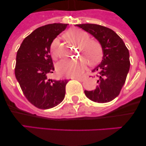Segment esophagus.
<instances>
[{
  "label": "esophagus",
  "mask_w": 146,
  "mask_h": 146,
  "mask_svg": "<svg viewBox=\"0 0 146 146\" xmlns=\"http://www.w3.org/2000/svg\"><path fill=\"white\" fill-rule=\"evenodd\" d=\"M85 78H86V77H85V76H82V77H80V78H76L75 79H76V80H78V81L82 82Z\"/></svg>",
  "instance_id": "obj_1"
}]
</instances>
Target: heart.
Segmentation results:
<instances>
[{
  "instance_id": "1",
  "label": "heart",
  "mask_w": 146,
  "mask_h": 146,
  "mask_svg": "<svg viewBox=\"0 0 146 146\" xmlns=\"http://www.w3.org/2000/svg\"><path fill=\"white\" fill-rule=\"evenodd\" d=\"M64 36L69 42L79 46V53L83 58L78 60H61L56 66V70L60 76L78 77L86 68V60L91 65L97 64L100 61L102 56L100 43L95 39H90L89 35L86 32L74 28L67 31ZM58 47L59 40L55 39L51 44V56L54 59L58 56Z\"/></svg>"
}]
</instances>
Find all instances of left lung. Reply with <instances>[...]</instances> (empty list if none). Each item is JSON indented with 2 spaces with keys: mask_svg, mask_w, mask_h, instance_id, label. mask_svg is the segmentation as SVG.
<instances>
[{
  "mask_svg": "<svg viewBox=\"0 0 146 146\" xmlns=\"http://www.w3.org/2000/svg\"><path fill=\"white\" fill-rule=\"evenodd\" d=\"M76 26L93 35L102 47V61L92 72L97 77L95 90H85L88 98L98 103L113 100L119 95L130 68L129 49L121 38L112 29L95 24Z\"/></svg>",
  "mask_w": 146,
  "mask_h": 146,
  "instance_id": "left-lung-1",
  "label": "left lung"
}]
</instances>
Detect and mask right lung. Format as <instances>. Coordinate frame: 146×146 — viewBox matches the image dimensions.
I'll return each instance as SVG.
<instances>
[{"mask_svg":"<svg viewBox=\"0 0 146 146\" xmlns=\"http://www.w3.org/2000/svg\"><path fill=\"white\" fill-rule=\"evenodd\" d=\"M67 24L46 25L23 40L16 56L15 75L23 94L32 104L42 110L56 107L64 100L68 80L48 79L54 73L50 46Z\"/></svg>","mask_w":146,"mask_h":146,"instance_id":"add662e5","label":"right lung"}]
</instances>
